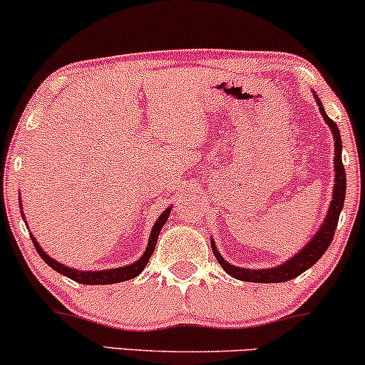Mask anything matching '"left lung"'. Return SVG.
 Masks as SVG:
<instances>
[{"label": "left lung", "instance_id": "obj_1", "mask_svg": "<svg viewBox=\"0 0 365 365\" xmlns=\"http://www.w3.org/2000/svg\"><path fill=\"white\" fill-rule=\"evenodd\" d=\"M314 99H316L317 106H319V111L324 118L326 123L333 133L334 139V185H333V194H331V202L328 207V215H326L324 220L317 232L314 233L311 240L305 244L302 249L297 254H293L290 259L278 264L274 267H262V269H249V267H238L230 264L226 259L217 252V247L215 240H211L212 254L217 259V262L221 264V267L233 278L242 279V282H252V283H283L290 282V279L297 278L299 274H302L304 271H307L309 267H312L314 264L319 261L322 254L328 250L331 245V240H333L334 230H336L338 220H340V212L343 209V202H345V192H346V177H345V168H343L341 163V135L340 130H338L336 123L326 115L324 106H322L321 99L317 98L316 92L312 91Z\"/></svg>", "mask_w": 365, "mask_h": 365}]
</instances>
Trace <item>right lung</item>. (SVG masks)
Here are the masks:
<instances>
[{
	"label": "right lung",
	"instance_id": "obj_1",
	"mask_svg": "<svg viewBox=\"0 0 365 365\" xmlns=\"http://www.w3.org/2000/svg\"><path fill=\"white\" fill-rule=\"evenodd\" d=\"M19 199H20V212H22V216H24L22 197H19ZM171 207H173V206L166 207L165 211H163L161 215H159V217L156 220V223H154V226H153V230H150L148 247H145L144 254H142L140 257L137 259V261H133L132 264H127V266H121V267H110V269H101V271L75 269V267L65 266V264H61L60 261H56V259H53L48 252H44V249L39 245V242H37V238L32 235V233H29V235H31L32 242H34L37 254H39L41 257L44 259V262L48 264V266H51L54 271L61 273L63 276H68V278L73 279V282L82 283V284H111V283H120V282H127V279H132V278H135V276H139L142 271H144V267L148 266L149 257H150V255H153L154 249H156V242H158L159 233H161V228H163V226H165L166 220H168V216H170V212H171ZM24 221H25V217H24ZM25 225H27V221H25ZM27 230H29V226H27Z\"/></svg>",
	"mask_w": 365,
	"mask_h": 365
}]
</instances>
